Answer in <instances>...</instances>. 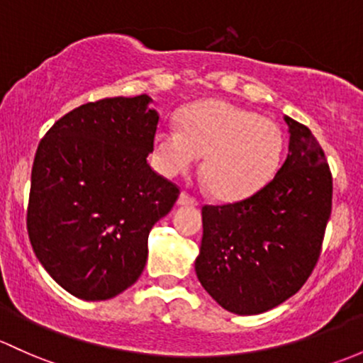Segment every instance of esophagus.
Masks as SVG:
<instances>
[{
  "label": "esophagus",
  "mask_w": 363,
  "mask_h": 363,
  "mask_svg": "<svg viewBox=\"0 0 363 363\" xmlns=\"http://www.w3.org/2000/svg\"><path fill=\"white\" fill-rule=\"evenodd\" d=\"M177 205L179 207H194V205H198V201L193 196H189V194L181 193L177 198Z\"/></svg>",
  "instance_id": "34e87169"
}]
</instances>
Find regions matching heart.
<instances>
[{"mask_svg": "<svg viewBox=\"0 0 363 363\" xmlns=\"http://www.w3.org/2000/svg\"><path fill=\"white\" fill-rule=\"evenodd\" d=\"M285 151V132L274 120L226 101H201L181 114V128L160 127L155 135L156 169L167 177L201 163L212 196L245 200L273 181Z\"/></svg>", "mask_w": 363, "mask_h": 363, "instance_id": "b5f03b06", "label": "heart"}]
</instances>
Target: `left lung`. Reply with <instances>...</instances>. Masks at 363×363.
<instances>
[{"label":"left lung","mask_w":363,"mask_h":363,"mask_svg":"<svg viewBox=\"0 0 363 363\" xmlns=\"http://www.w3.org/2000/svg\"><path fill=\"white\" fill-rule=\"evenodd\" d=\"M289 155L247 200L203 207L194 272L224 310L259 315L287 301L320 257L333 211V175L311 130L285 116Z\"/></svg>","instance_id":"8db88e82"}]
</instances>
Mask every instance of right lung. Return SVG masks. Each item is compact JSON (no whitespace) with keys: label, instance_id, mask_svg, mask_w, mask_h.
Here are the masks:
<instances>
[{"label":"right lung","instance_id":"1","mask_svg":"<svg viewBox=\"0 0 363 363\" xmlns=\"http://www.w3.org/2000/svg\"><path fill=\"white\" fill-rule=\"evenodd\" d=\"M152 99L89 102L55 121L30 174L28 233L38 261L69 294L106 301L137 281L151 228L179 189L147 163Z\"/></svg>","mask_w":363,"mask_h":363}]
</instances>
